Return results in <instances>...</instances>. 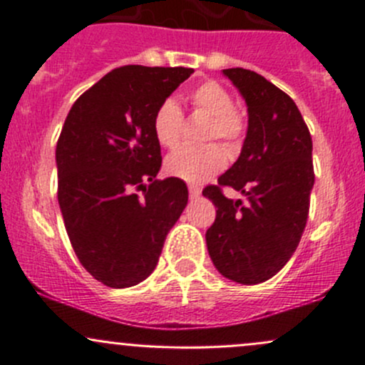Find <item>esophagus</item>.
Returning a JSON list of instances; mask_svg holds the SVG:
<instances>
[{
	"label": "esophagus",
	"instance_id": "obj_1",
	"mask_svg": "<svg viewBox=\"0 0 365 365\" xmlns=\"http://www.w3.org/2000/svg\"><path fill=\"white\" fill-rule=\"evenodd\" d=\"M189 196L190 200H197L201 196V189L197 185H190L189 187Z\"/></svg>",
	"mask_w": 365,
	"mask_h": 365
}]
</instances>
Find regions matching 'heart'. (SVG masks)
<instances>
[{
    "instance_id": "obj_1",
    "label": "heart",
    "mask_w": 365,
    "mask_h": 365,
    "mask_svg": "<svg viewBox=\"0 0 365 365\" xmlns=\"http://www.w3.org/2000/svg\"><path fill=\"white\" fill-rule=\"evenodd\" d=\"M194 111L210 118L206 139H222L235 146L245 130L244 118L235 109L230 91L215 81H206L189 93ZM183 114L178 102L168 98L153 114V135L164 148H175L182 138ZM227 164V153L220 145L205 148H180L165 159V171L187 183H203L222 171Z\"/></svg>"
}]
</instances>
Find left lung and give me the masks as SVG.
Segmentation results:
<instances>
[{
  "label": "left lung",
  "mask_w": 365,
  "mask_h": 365,
  "mask_svg": "<svg viewBox=\"0 0 365 365\" xmlns=\"http://www.w3.org/2000/svg\"><path fill=\"white\" fill-rule=\"evenodd\" d=\"M224 76L247 104V134L240 157L203 190L217 208L206 247L217 270L238 284L274 277L297 251L314 185L312 139L297 104L275 84L245 68ZM231 186L248 200L226 198Z\"/></svg>",
  "instance_id": "left-lung-1"
}]
</instances>
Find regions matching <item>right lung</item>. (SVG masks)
<instances>
[{
	"instance_id": "obj_1",
	"label": "right lung",
	"mask_w": 365,
	"mask_h": 365,
	"mask_svg": "<svg viewBox=\"0 0 365 365\" xmlns=\"http://www.w3.org/2000/svg\"><path fill=\"white\" fill-rule=\"evenodd\" d=\"M190 73L114 68L77 98L61 128L56 168L65 230L81 264L109 288H130L155 270L187 206L183 180H155L162 157L153 114Z\"/></svg>"
}]
</instances>
